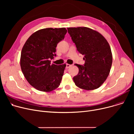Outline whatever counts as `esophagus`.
Returning <instances> with one entry per match:
<instances>
[{
    "label": "esophagus",
    "instance_id": "esophagus-1",
    "mask_svg": "<svg viewBox=\"0 0 134 134\" xmlns=\"http://www.w3.org/2000/svg\"><path fill=\"white\" fill-rule=\"evenodd\" d=\"M71 66V65H69V64H66V68L67 69V68H69Z\"/></svg>",
    "mask_w": 134,
    "mask_h": 134
}]
</instances>
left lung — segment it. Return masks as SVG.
<instances>
[{
	"mask_svg": "<svg viewBox=\"0 0 134 134\" xmlns=\"http://www.w3.org/2000/svg\"><path fill=\"white\" fill-rule=\"evenodd\" d=\"M76 49L84 55L85 63L76 64L79 73L73 77L78 87L92 90L99 87L108 78L112 56L108 41L98 32L86 27H68Z\"/></svg>",
	"mask_w": 134,
	"mask_h": 134,
	"instance_id": "8db88e82",
	"label": "left lung"
}]
</instances>
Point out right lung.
I'll return each instance as SVG.
<instances>
[{
	"label": "right lung",
	"mask_w": 134,
	"mask_h": 134,
	"mask_svg": "<svg viewBox=\"0 0 134 134\" xmlns=\"http://www.w3.org/2000/svg\"><path fill=\"white\" fill-rule=\"evenodd\" d=\"M66 28H46L32 34L25 43L20 56L22 71L36 89L50 92L60 84L66 64L51 65L56 55V47L65 38Z\"/></svg>",
	"instance_id": "1"
}]
</instances>
